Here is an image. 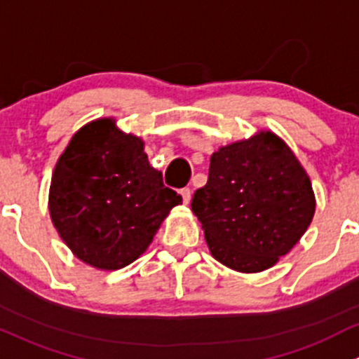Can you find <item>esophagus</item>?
<instances>
[{
  "mask_svg": "<svg viewBox=\"0 0 359 359\" xmlns=\"http://www.w3.org/2000/svg\"><path fill=\"white\" fill-rule=\"evenodd\" d=\"M180 194H181V197H183V204H188V202H190V198H191L190 188H181Z\"/></svg>",
  "mask_w": 359,
  "mask_h": 359,
  "instance_id": "34e87169",
  "label": "esophagus"
}]
</instances>
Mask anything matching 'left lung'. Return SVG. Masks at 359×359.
<instances>
[{
    "mask_svg": "<svg viewBox=\"0 0 359 359\" xmlns=\"http://www.w3.org/2000/svg\"><path fill=\"white\" fill-rule=\"evenodd\" d=\"M315 205L306 171L269 131L210 155L209 180L191 201L210 254L242 273L285 256L308 230Z\"/></svg>",
    "mask_w": 359,
    "mask_h": 359,
    "instance_id": "obj_1",
    "label": "left lung"
}]
</instances>
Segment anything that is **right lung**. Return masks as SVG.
Instances as JSON below:
<instances>
[{
    "mask_svg": "<svg viewBox=\"0 0 359 359\" xmlns=\"http://www.w3.org/2000/svg\"><path fill=\"white\" fill-rule=\"evenodd\" d=\"M181 195L149 164L138 136L112 119L83 126L51 176L50 214L58 235L86 264L119 269L138 259Z\"/></svg>",
    "mask_w": 359,
    "mask_h": 359,
    "instance_id": "right-lung-1",
    "label": "right lung"
}]
</instances>
